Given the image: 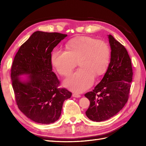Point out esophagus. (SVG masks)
Masks as SVG:
<instances>
[{
    "instance_id": "1",
    "label": "esophagus",
    "mask_w": 146,
    "mask_h": 146,
    "mask_svg": "<svg viewBox=\"0 0 146 146\" xmlns=\"http://www.w3.org/2000/svg\"><path fill=\"white\" fill-rule=\"evenodd\" d=\"M72 96L74 97V98H80V95L79 94H78V93H74V94H72Z\"/></svg>"
}]
</instances>
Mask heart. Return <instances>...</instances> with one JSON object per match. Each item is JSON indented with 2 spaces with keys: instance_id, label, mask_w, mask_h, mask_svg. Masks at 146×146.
Wrapping results in <instances>:
<instances>
[{
  "instance_id": "b5f03b06",
  "label": "heart",
  "mask_w": 146,
  "mask_h": 146,
  "mask_svg": "<svg viewBox=\"0 0 146 146\" xmlns=\"http://www.w3.org/2000/svg\"><path fill=\"white\" fill-rule=\"evenodd\" d=\"M110 48L105 41L88 36H78L69 40L66 50L55 49L51 62L61 76H68L78 63L80 69L66 78L64 85L70 90L83 92L93 84L94 76L103 74L108 67Z\"/></svg>"
}]
</instances>
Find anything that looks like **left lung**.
<instances>
[{
	"mask_svg": "<svg viewBox=\"0 0 146 146\" xmlns=\"http://www.w3.org/2000/svg\"><path fill=\"white\" fill-rule=\"evenodd\" d=\"M111 60L102 80L92 91L85 94L90 101L86 115L101 122L111 118L124 107L129 98L133 77L131 59L125 47L108 35Z\"/></svg>",
	"mask_w": 146,
	"mask_h": 146,
	"instance_id": "left-lung-1",
	"label": "left lung"
}]
</instances>
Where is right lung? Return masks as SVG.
<instances>
[{
  "instance_id": "right-lung-1",
  "label": "right lung",
  "mask_w": 146,
  "mask_h": 146,
  "mask_svg": "<svg viewBox=\"0 0 146 146\" xmlns=\"http://www.w3.org/2000/svg\"><path fill=\"white\" fill-rule=\"evenodd\" d=\"M67 35L37 31L22 44L11 69L12 86L16 104L31 120L42 124L59 119L64 101L72 96L52 71L51 52ZM30 74L26 82L19 76Z\"/></svg>"
}]
</instances>
